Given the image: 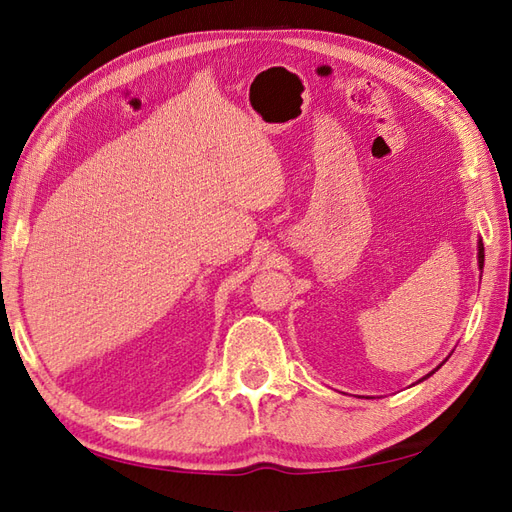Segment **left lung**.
<instances>
[{"label":"left lung","mask_w":512,"mask_h":512,"mask_svg":"<svg viewBox=\"0 0 512 512\" xmlns=\"http://www.w3.org/2000/svg\"><path fill=\"white\" fill-rule=\"evenodd\" d=\"M483 267H485V247H483V239H478V269H480V273H483ZM444 361H446V359H444ZM444 361H442V363H444ZM442 363H440V365H442ZM440 365H438L436 369H440ZM436 369H433V371H431V374H436ZM431 374L423 376V378H421V380H418V382H423V380H427V378H429Z\"/></svg>","instance_id":"8db88e82"}]
</instances>
